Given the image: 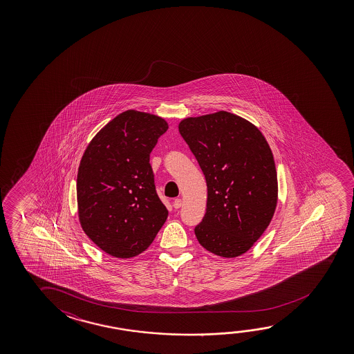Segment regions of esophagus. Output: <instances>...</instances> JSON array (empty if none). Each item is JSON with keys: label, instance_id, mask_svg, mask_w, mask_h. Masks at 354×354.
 I'll return each mask as SVG.
<instances>
[{"label": "esophagus", "instance_id": "esophagus-1", "mask_svg": "<svg viewBox=\"0 0 354 354\" xmlns=\"http://www.w3.org/2000/svg\"><path fill=\"white\" fill-rule=\"evenodd\" d=\"M173 206H174V209H180L183 206V200L181 198H175Z\"/></svg>", "mask_w": 354, "mask_h": 354}]
</instances>
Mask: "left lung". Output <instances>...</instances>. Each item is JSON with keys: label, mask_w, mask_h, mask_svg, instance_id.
I'll use <instances>...</instances> for the list:
<instances>
[{"label": "left lung", "mask_w": 354, "mask_h": 354, "mask_svg": "<svg viewBox=\"0 0 354 354\" xmlns=\"http://www.w3.org/2000/svg\"><path fill=\"white\" fill-rule=\"evenodd\" d=\"M179 132L207 184L206 214L195 227L198 243L223 258L244 254L267 230L278 203V175L266 137L227 111L184 118Z\"/></svg>", "instance_id": "1"}]
</instances>
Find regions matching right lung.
Here are the masks:
<instances>
[{
	"mask_svg": "<svg viewBox=\"0 0 354 354\" xmlns=\"http://www.w3.org/2000/svg\"><path fill=\"white\" fill-rule=\"evenodd\" d=\"M168 128L162 117L124 111L100 129L82 154L76 179L79 221L87 237L115 258L145 252L168 218L149 164Z\"/></svg>",
	"mask_w": 354,
	"mask_h": 354,
	"instance_id": "1",
	"label": "right lung"
}]
</instances>
